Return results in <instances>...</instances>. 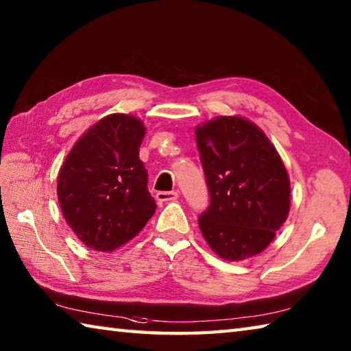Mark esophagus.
<instances>
[{
	"instance_id": "34e87169",
	"label": "esophagus",
	"mask_w": 351,
	"mask_h": 351,
	"mask_svg": "<svg viewBox=\"0 0 351 351\" xmlns=\"http://www.w3.org/2000/svg\"><path fill=\"white\" fill-rule=\"evenodd\" d=\"M156 198L158 203H167V202H174L178 198V194L174 191H160V193L156 194Z\"/></svg>"
}]
</instances>
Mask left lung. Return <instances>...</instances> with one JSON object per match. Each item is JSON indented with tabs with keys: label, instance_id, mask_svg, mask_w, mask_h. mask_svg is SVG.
I'll use <instances>...</instances> for the list:
<instances>
[{
	"label": "left lung",
	"instance_id": "8db88e82",
	"mask_svg": "<svg viewBox=\"0 0 351 351\" xmlns=\"http://www.w3.org/2000/svg\"><path fill=\"white\" fill-rule=\"evenodd\" d=\"M210 203L198 217L204 240L228 261L263 252L290 209L286 167L269 137L240 116H218L195 128Z\"/></svg>",
	"mask_w": 351,
	"mask_h": 351
}]
</instances>
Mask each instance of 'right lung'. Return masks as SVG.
<instances>
[{"label": "right lung", "instance_id": "add662e5", "mask_svg": "<svg viewBox=\"0 0 351 351\" xmlns=\"http://www.w3.org/2000/svg\"><path fill=\"white\" fill-rule=\"evenodd\" d=\"M143 122L110 114L87 130L58 174L62 215L85 246L113 252L134 238L157 204L148 193V171L138 158Z\"/></svg>", "mask_w": 351, "mask_h": 351}]
</instances>
